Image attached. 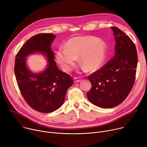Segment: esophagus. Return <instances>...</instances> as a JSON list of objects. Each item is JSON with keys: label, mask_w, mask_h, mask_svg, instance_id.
<instances>
[{"label": "esophagus", "mask_w": 147, "mask_h": 147, "mask_svg": "<svg viewBox=\"0 0 147 147\" xmlns=\"http://www.w3.org/2000/svg\"><path fill=\"white\" fill-rule=\"evenodd\" d=\"M81 78L80 77H74V82L75 83H78L79 82H80L81 81Z\"/></svg>", "instance_id": "34e87169"}]
</instances>
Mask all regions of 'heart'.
Returning <instances> with one entry per match:
<instances>
[{"instance_id": "1", "label": "heart", "mask_w": 147, "mask_h": 147, "mask_svg": "<svg viewBox=\"0 0 147 147\" xmlns=\"http://www.w3.org/2000/svg\"><path fill=\"white\" fill-rule=\"evenodd\" d=\"M107 46L105 42L92 36H80L70 38L56 52V59L61 69L66 71L74 66L77 57L88 71L99 69L105 60Z\"/></svg>"}]
</instances>
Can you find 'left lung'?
I'll return each mask as SVG.
<instances>
[{
	"instance_id": "left-lung-1",
	"label": "left lung",
	"mask_w": 147,
	"mask_h": 147,
	"mask_svg": "<svg viewBox=\"0 0 147 147\" xmlns=\"http://www.w3.org/2000/svg\"><path fill=\"white\" fill-rule=\"evenodd\" d=\"M116 42L115 56L88 76L91 89L88 100L102 108L117 106L127 98L134 83L137 52L132 40L117 27H111Z\"/></svg>"
}]
</instances>
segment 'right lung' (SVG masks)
<instances>
[{"label":"right lung","instance_id":"right-lung-1","mask_svg":"<svg viewBox=\"0 0 147 147\" xmlns=\"http://www.w3.org/2000/svg\"><path fill=\"white\" fill-rule=\"evenodd\" d=\"M55 38L51 33L33 36L21 48L15 59L14 73L20 92L28 105L39 112L49 113L59 109L74 82L68 74L59 70L54 60L51 44ZM35 53L48 58L46 69L39 74L30 71L26 65V57Z\"/></svg>","mask_w":147,"mask_h":147}]
</instances>
